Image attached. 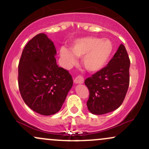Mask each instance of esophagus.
<instances>
[{
  "label": "esophagus",
  "mask_w": 149,
  "mask_h": 149,
  "mask_svg": "<svg viewBox=\"0 0 149 149\" xmlns=\"http://www.w3.org/2000/svg\"><path fill=\"white\" fill-rule=\"evenodd\" d=\"M84 81V79L81 76H77L74 79V82L75 84H83Z\"/></svg>",
  "instance_id": "esophagus-1"
}]
</instances>
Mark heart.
I'll use <instances>...</instances> for the list:
<instances>
[{"label":"heart","mask_w":149,"mask_h":149,"mask_svg":"<svg viewBox=\"0 0 149 149\" xmlns=\"http://www.w3.org/2000/svg\"><path fill=\"white\" fill-rule=\"evenodd\" d=\"M113 49V43L109 39L96 37H85L74 40L70 51L61 49V56L67 65L74 64L76 57H82V63L87 70L97 72L107 64Z\"/></svg>","instance_id":"heart-1"}]
</instances>
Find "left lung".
<instances>
[{
    "label": "left lung",
    "instance_id": "1",
    "mask_svg": "<svg viewBox=\"0 0 149 149\" xmlns=\"http://www.w3.org/2000/svg\"><path fill=\"white\" fill-rule=\"evenodd\" d=\"M130 65L128 54L121 44L107 65L86 79L89 91L86 104L91 112L104 114L121 105L130 83Z\"/></svg>",
    "mask_w": 149,
    "mask_h": 149
}]
</instances>
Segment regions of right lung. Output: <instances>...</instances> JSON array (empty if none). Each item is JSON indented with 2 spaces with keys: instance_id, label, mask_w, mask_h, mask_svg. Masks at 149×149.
I'll use <instances>...</instances> for the list:
<instances>
[{
  "instance_id": "1",
  "label": "right lung",
  "mask_w": 149,
  "mask_h": 149,
  "mask_svg": "<svg viewBox=\"0 0 149 149\" xmlns=\"http://www.w3.org/2000/svg\"><path fill=\"white\" fill-rule=\"evenodd\" d=\"M53 42L40 33L26 45L18 66L19 88L24 102L45 116L57 113L73 84L67 70L58 67Z\"/></svg>"
}]
</instances>
